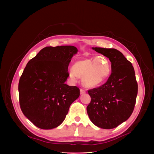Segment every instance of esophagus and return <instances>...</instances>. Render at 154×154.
<instances>
[{
  "label": "esophagus",
  "mask_w": 154,
  "mask_h": 154,
  "mask_svg": "<svg viewBox=\"0 0 154 154\" xmlns=\"http://www.w3.org/2000/svg\"><path fill=\"white\" fill-rule=\"evenodd\" d=\"M80 94H85L86 92V91L85 90L82 89V88H81V89L80 90Z\"/></svg>",
  "instance_id": "1"
}]
</instances>
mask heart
I'll use <instances>...</instances> for the list:
<instances>
[{
  "label": "heart",
  "instance_id": "heart-1",
  "mask_svg": "<svg viewBox=\"0 0 154 154\" xmlns=\"http://www.w3.org/2000/svg\"><path fill=\"white\" fill-rule=\"evenodd\" d=\"M111 72V64L104 56L85 59L76 62L69 72L70 77L75 80L82 78V82L87 87H96L106 80Z\"/></svg>",
  "mask_w": 154,
  "mask_h": 154
}]
</instances>
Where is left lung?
I'll return each mask as SVG.
<instances>
[{
    "label": "left lung",
    "instance_id": "1",
    "mask_svg": "<svg viewBox=\"0 0 154 154\" xmlns=\"http://www.w3.org/2000/svg\"><path fill=\"white\" fill-rule=\"evenodd\" d=\"M107 57L112 73L107 81L88 91L91 97L87 112L91 122L104 129H111L126 121L132 114L138 91L132 63L115 48L92 47Z\"/></svg>",
    "mask_w": 154,
    "mask_h": 154
}]
</instances>
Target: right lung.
<instances>
[{
    "mask_svg": "<svg viewBox=\"0 0 154 154\" xmlns=\"http://www.w3.org/2000/svg\"><path fill=\"white\" fill-rule=\"evenodd\" d=\"M78 52L72 45L46 47L27 63L20 78V109L30 122L42 129L59 126L80 90L66 83L68 67Z\"/></svg>",
    "mask_w": 154,
    "mask_h": 154,
    "instance_id": "right-lung-1",
    "label": "right lung"
}]
</instances>
